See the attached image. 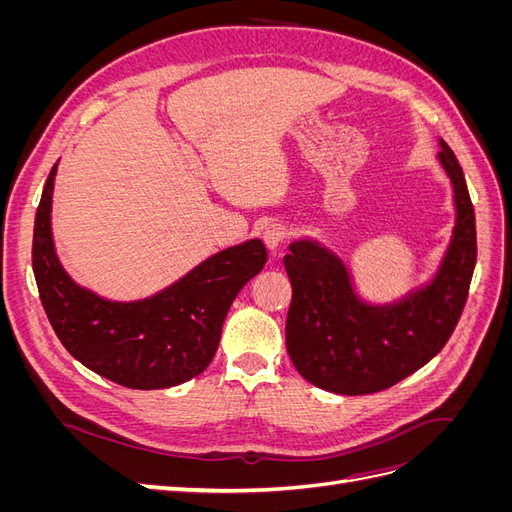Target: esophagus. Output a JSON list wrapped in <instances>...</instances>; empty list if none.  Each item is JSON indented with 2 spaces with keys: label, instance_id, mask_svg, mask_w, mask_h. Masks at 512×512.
I'll list each match as a JSON object with an SVG mask.
<instances>
[{
  "label": "esophagus",
  "instance_id": "obj_1",
  "mask_svg": "<svg viewBox=\"0 0 512 512\" xmlns=\"http://www.w3.org/2000/svg\"><path fill=\"white\" fill-rule=\"evenodd\" d=\"M262 237H265V243L271 247V250H277V247H282L288 239V226L273 222L265 228V232H262Z\"/></svg>",
  "mask_w": 512,
  "mask_h": 512
}]
</instances>
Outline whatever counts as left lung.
<instances>
[{"instance_id": "left-lung-1", "label": "left lung", "mask_w": 512, "mask_h": 512, "mask_svg": "<svg viewBox=\"0 0 512 512\" xmlns=\"http://www.w3.org/2000/svg\"><path fill=\"white\" fill-rule=\"evenodd\" d=\"M440 147L457 224L429 286L393 305H367L354 294L344 262L318 243L294 241L284 256L292 284L286 348L299 374L324 391L389 389L429 363L457 327L476 265V218L455 153L444 141Z\"/></svg>"}]
</instances>
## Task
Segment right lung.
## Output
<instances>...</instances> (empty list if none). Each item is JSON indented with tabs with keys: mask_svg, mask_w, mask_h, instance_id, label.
<instances>
[{
	"mask_svg": "<svg viewBox=\"0 0 512 512\" xmlns=\"http://www.w3.org/2000/svg\"><path fill=\"white\" fill-rule=\"evenodd\" d=\"M55 173L57 164L36 211L32 265L42 307L59 342L76 361L128 389H168L203 374L218 350L232 301L265 267V243L252 239L228 247L151 299L106 301L76 286L55 254Z\"/></svg>",
	"mask_w": 512,
	"mask_h": 512,
	"instance_id": "obj_1",
	"label": "right lung"
}]
</instances>
